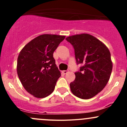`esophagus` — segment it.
Here are the masks:
<instances>
[{"label": "esophagus", "instance_id": "34e87169", "mask_svg": "<svg viewBox=\"0 0 127 127\" xmlns=\"http://www.w3.org/2000/svg\"><path fill=\"white\" fill-rule=\"evenodd\" d=\"M68 72H69V71H67V70H66V71H63L62 72L63 73V74H67V73Z\"/></svg>", "mask_w": 127, "mask_h": 127}]
</instances>
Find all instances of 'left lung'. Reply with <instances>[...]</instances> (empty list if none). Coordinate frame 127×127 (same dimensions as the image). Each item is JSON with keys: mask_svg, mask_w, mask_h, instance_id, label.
Segmentation results:
<instances>
[{"mask_svg": "<svg viewBox=\"0 0 127 127\" xmlns=\"http://www.w3.org/2000/svg\"><path fill=\"white\" fill-rule=\"evenodd\" d=\"M66 40L74 49L77 64H82L75 72V79L70 84L72 93L87 99L103 90L109 80L112 69L111 53L98 39L88 34L67 37Z\"/></svg>", "mask_w": 127, "mask_h": 127, "instance_id": "obj_1", "label": "left lung"}]
</instances>
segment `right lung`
I'll return each mask as SVG.
<instances>
[{
	"mask_svg": "<svg viewBox=\"0 0 127 127\" xmlns=\"http://www.w3.org/2000/svg\"><path fill=\"white\" fill-rule=\"evenodd\" d=\"M64 35L43 34L27 43L18 57L17 73L26 90L39 98L54 91L61 72L55 64L53 52Z\"/></svg>",
	"mask_w": 127,
	"mask_h": 127,
	"instance_id": "1",
	"label": "right lung"
}]
</instances>
